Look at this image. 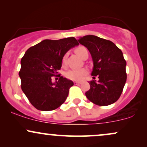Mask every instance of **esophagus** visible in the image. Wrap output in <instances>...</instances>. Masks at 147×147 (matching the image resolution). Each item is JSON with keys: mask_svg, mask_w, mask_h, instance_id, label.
<instances>
[{"mask_svg": "<svg viewBox=\"0 0 147 147\" xmlns=\"http://www.w3.org/2000/svg\"><path fill=\"white\" fill-rule=\"evenodd\" d=\"M74 84H76V85H79V84H82V82H77V81H75V82H74Z\"/></svg>", "mask_w": 147, "mask_h": 147, "instance_id": "obj_1", "label": "esophagus"}]
</instances>
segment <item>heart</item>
<instances>
[{
	"label": "heart",
	"instance_id": "b5f03b06",
	"mask_svg": "<svg viewBox=\"0 0 147 147\" xmlns=\"http://www.w3.org/2000/svg\"><path fill=\"white\" fill-rule=\"evenodd\" d=\"M75 52L79 57H80L81 58H83L84 55L86 53H88V51L85 47L79 46L75 49ZM66 57V55H65L62 59L63 63H65ZM87 73L88 70L86 68L71 69V70H69L68 71L65 72V77L68 79L72 81H81L84 78V77L87 75Z\"/></svg>",
	"mask_w": 147,
	"mask_h": 147
}]
</instances>
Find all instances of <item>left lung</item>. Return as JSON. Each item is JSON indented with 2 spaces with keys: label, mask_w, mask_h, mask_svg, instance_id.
Returning <instances> with one entry per match:
<instances>
[{
  "label": "left lung",
  "mask_w": 147,
  "mask_h": 147,
  "mask_svg": "<svg viewBox=\"0 0 147 147\" xmlns=\"http://www.w3.org/2000/svg\"><path fill=\"white\" fill-rule=\"evenodd\" d=\"M79 43L90 52L93 61L91 75L98 82H89L90 88L86 96L98 106H108L117 101L126 82V65L122 50L109 40L94 35L79 38Z\"/></svg>",
  "instance_id": "left-lung-1"
}]
</instances>
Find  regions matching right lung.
Masks as SVG:
<instances>
[{
	"instance_id": "1",
	"label": "right lung",
	"mask_w": 147,
	"mask_h": 147,
	"mask_svg": "<svg viewBox=\"0 0 147 147\" xmlns=\"http://www.w3.org/2000/svg\"><path fill=\"white\" fill-rule=\"evenodd\" d=\"M78 45L74 37L45 39L25 52L21 59L18 75L22 90L36 109L55 110L65 101L69 89L74 84L71 80L58 75V70L61 68L65 54ZM54 76L60 79L52 83L51 77Z\"/></svg>"
}]
</instances>
